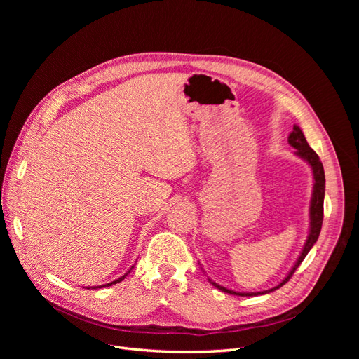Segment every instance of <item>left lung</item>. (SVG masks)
Returning <instances> with one entry per match:
<instances>
[{
  "instance_id": "8db88e82",
  "label": "left lung",
  "mask_w": 359,
  "mask_h": 359,
  "mask_svg": "<svg viewBox=\"0 0 359 359\" xmlns=\"http://www.w3.org/2000/svg\"><path fill=\"white\" fill-rule=\"evenodd\" d=\"M287 142L290 147L295 148V154L302 158L307 165L311 168L313 172V191H311V201H310V210H309V217H310V227H309V235L306 244L302 247V252L298 256L295 265L292 266V269L287 273V276L280 281V283L268 290H262V292H236V290H231L224 286L217 285L215 281H212L211 278L210 283L212 286H215L217 289H220L226 293H231V295H240V297H257V295H265V293L274 292L277 289H280L285 283H287L289 278L295 273V269L301 265V262L304 260V257L307 256V253L311 250V247L316 244L320 229H322V220H323V198H325V172H323V166L322 161L319 160V156L314 153V151L310 148V145L307 144L306 136H304L302 130L298 126H293V130L290 132Z\"/></svg>"
}]
</instances>
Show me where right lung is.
<instances>
[{
  "instance_id": "1",
  "label": "right lung",
  "mask_w": 359,
  "mask_h": 359,
  "mask_svg": "<svg viewBox=\"0 0 359 359\" xmlns=\"http://www.w3.org/2000/svg\"><path fill=\"white\" fill-rule=\"evenodd\" d=\"M133 268H135V265H133L132 268H130V269L127 271V273H126V274H124L123 277H119V278H118V280H115V281H111V283H107V285H102V286H93V287H86V289H95V287H107V286H112V285H116V283H119V281H123V280L126 278V276H127V274H130V271H132Z\"/></svg>"
}]
</instances>
